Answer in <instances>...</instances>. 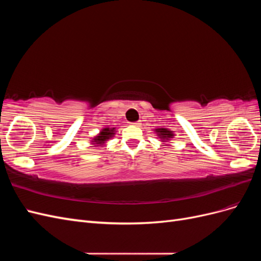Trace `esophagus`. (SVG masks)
I'll return each mask as SVG.
<instances>
[{
	"instance_id": "1",
	"label": "esophagus",
	"mask_w": 261,
	"mask_h": 261,
	"mask_svg": "<svg viewBox=\"0 0 261 261\" xmlns=\"http://www.w3.org/2000/svg\"><path fill=\"white\" fill-rule=\"evenodd\" d=\"M135 126H140V123L139 122H136V123H133Z\"/></svg>"
}]
</instances>
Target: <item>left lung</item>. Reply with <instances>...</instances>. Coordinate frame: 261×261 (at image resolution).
Listing matches in <instances>:
<instances>
[{
	"label": "left lung",
	"instance_id": "obj_1",
	"mask_svg": "<svg viewBox=\"0 0 261 261\" xmlns=\"http://www.w3.org/2000/svg\"><path fill=\"white\" fill-rule=\"evenodd\" d=\"M154 133L158 138H160V141L162 144L164 143H168L169 140H171L172 138H174L175 134L173 130H170L169 128H164V127H159V128H155ZM163 146V145H162Z\"/></svg>",
	"mask_w": 261,
	"mask_h": 261
}]
</instances>
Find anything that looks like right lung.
Masks as SVG:
<instances>
[{
  "mask_svg": "<svg viewBox=\"0 0 261 261\" xmlns=\"http://www.w3.org/2000/svg\"><path fill=\"white\" fill-rule=\"evenodd\" d=\"M115 133V127H103L99 132L98 135L92 137V139L90 140V144L92 145L91 147H102L109 139L114 137Z\"/></svg>",
  "mask_w": 261,
  "mask_h": 261,
  "instance_id": "add662e5",
  "label": "right lung"
}]
</instances>
